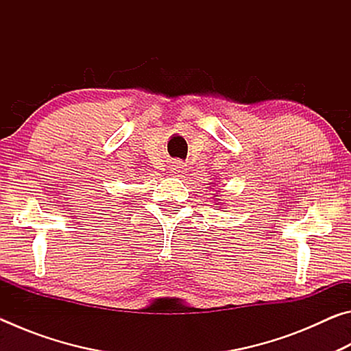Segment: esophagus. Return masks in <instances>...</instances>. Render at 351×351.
I'll list each match as a JSON object with an SVG mask.
<instances>
[{
    "label": "esophagus",
    "mask_w": 351,
    "mask_h": 351,
    "mask_svg": "<svg viewBox=\"0 0 351 351\" xmlns=\"http://www.w3.org/2000/svg\"><path fill=\"white\" fill-rule=\"evenodd\" d=\"M170 171L173 175H178V176H181V175H184L187 171V169H186V164H182L181 161H175V162H171V165H170Z\"/></svg>",
    "instance_id": "esophagus-1"
}]
</instances>
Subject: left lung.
I'll list each match as a JSON object with an SVG mask.
<instances>
[{
  "mask_svg": "<svg viewBox=\"0 0 351 351\" xmlns=\"http://www.w3.org/2000/svg\"><path fill=\"white\" fill-rule=\"evenodd\" d=\"M213 197H217V198H215V201H221V199H219V198H218V195H215V193H213ZM217 204H219V203H215V206H217Z\"/></svg>",
  "mask_w": 351,
  "mask_h": 351,
  "instance_id": "8db88e82",
  "label": "left lung"
}]
</instances>
